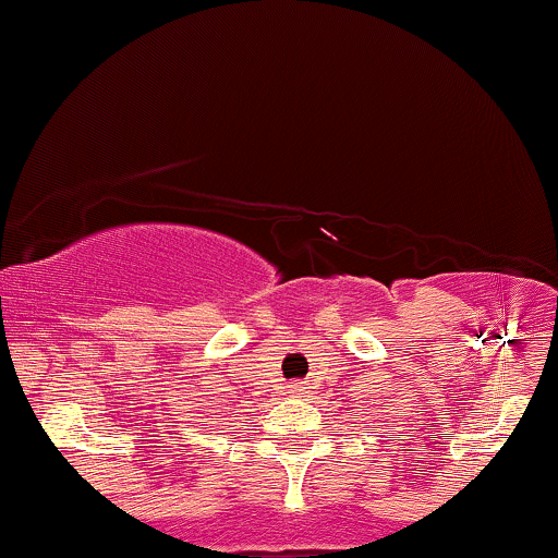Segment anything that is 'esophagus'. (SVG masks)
Here are the masks:
<instances>
[{
  "label": "esophagus",
  "mask_w": 558,
  "mask_h": 558,
  "mask_svg": "<svg viewBox=\"0 0 558 558\" xmlns=\"http://www.w3.org/2000/svg\"><path fill=\"white\" fill-rule=\"evenodd\" d=\"M289 393L291 397H303V393H308V383H291Z\"/></svg>",
  "instance_id": "obj_1"
}]
</instances>
